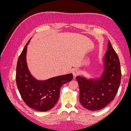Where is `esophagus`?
Instances as JSON below:
<instances>
[{
  "label": "esophagus",
  "mask_w": 131,
  "mask_h": 131,
  "mask_svg": "<svg viewBox=\"0 0 131 131\" xmlns=\"http://www.w3.org/2000/svg\"><path fill=\"white\" fill-rule=\"evenodd\" d=\"M79 74H80V72H79V70H78L77 69H75L73 71V77L74 78L78 76V75H79Z\"/></svg>",
  "instance_id": "1"
}]
</instances>
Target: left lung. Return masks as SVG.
<instances>
[{
    "instance_id": "1",
    "label": "left lung",
    "mask_w": 131,
    "mask_h": 131,
    "mask_svg": "<svg viewBox=\"0 0 131 131\" xmlns=\"http://www.w3.org/2000/svg\"><path fill=\"white\" fill-rule=\"evenodd\" d=\"M103 61L104 70L100 78H76L80 89V102L89 110L104 108L115 97L120 85L121 71L119 58L110 41Z\"/></svg>"
}]
</instances>
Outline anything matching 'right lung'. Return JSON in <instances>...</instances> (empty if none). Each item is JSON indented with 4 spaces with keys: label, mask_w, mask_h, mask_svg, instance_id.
<instances>
[{
    "label": "right lung",
    "mask_w": 131,
    "mask_h": 131,
    "mask_svg": "<svg viewBox=\"0 0 131 131\" xmlns=\"http://www.w3.org/2000/svg\"><path fill=\"white\" fill-rule=\"evenodd\" d=\"M28 41L18 59L16 81L19 92L25 103L35 110L46 112L52 109L58 101L61 86L70 81L73 74L38 80L31 75L26 62Z\"/></svg>",
    "instance_id": "right-lung-1"
}]
</instances>
